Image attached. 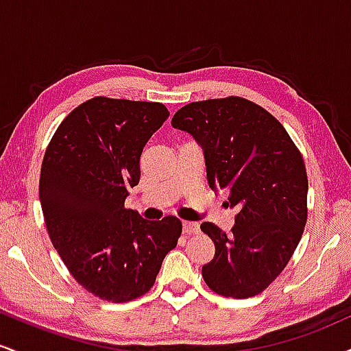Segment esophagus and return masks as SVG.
<instances>
[{
  "label": "esophagus",
  "mask_w": 351,
  "mask_h": 351,
  "mask_svg": "<svg viewBox=\"0 0 351 351\" xmlns=\"http://www.w3.org/2000/svg\"><path fill=\"white\" fill-rule=\"evenodd\" d=\"M198 231H199V224L198 223H191V221H184V223H183V232H184V234L191 236V234H196Z\"/></svg>",
  "instance_id": "1"
}]
</instances>
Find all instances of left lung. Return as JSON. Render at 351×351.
<instances>
[{
  "label": "left lung",
  "instance_id": "left-lung-1",
  "mask_svg": "<svg viewBox=\"0 0 351 351\" xmlns=\"http://www.w3.org/2000/svg\"><path fill=\"white\" fill-rule=\"evenodd\" d=\"M171 125L201 145L209 188L228 191V204L237 208L229 234L201 224L216 247L201 269L204 282L223 297L257 295L284 271L307 223L308 180L299 148L276 117L243 97L191 102Z\"/></svg>",
  "mask_w": 351,
  "mask_h": 351
}]
</instances>
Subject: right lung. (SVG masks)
<instances>
[{
    "instance_id": "1",
    "label": "right lung",
    "mask_w": 351,
    "mask_h": 351,
    "mask_svg": "<svg viewBox=\"0 0 351 351\" xmlns=\"http://www.w3.org/2000/svg\"><path fill=\"white\" fill-rule=\"evenodd\" d=\"M170 112L160 102L94 97L75 107L44 153L39 199L47 232L75 280L122 304L147 293L181 221L125 209L140 181V155Z\"/></svg>"
}]
</instances>
